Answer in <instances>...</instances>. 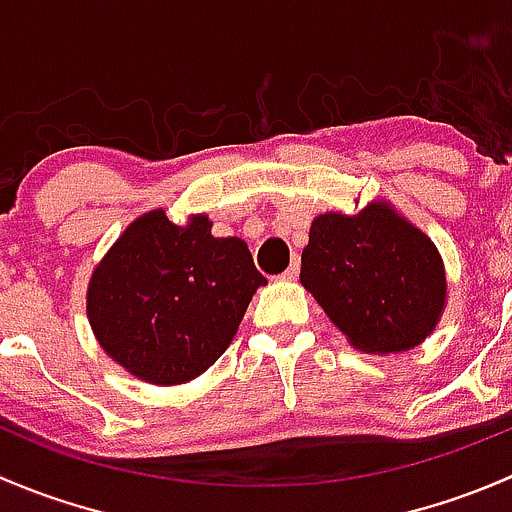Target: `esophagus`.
<instances>
[{
	"mask_svg": "<svg viewBox=\"0 0 512 512\" xmlns=\"http://www.w3.org/2000/svg\"><path fill=\"white\" fill-rule=\"evenodd\" d=\"M297 275H299V260H297V257H294V260H292V265H289L287 270L282 272V280L292 282V280H297Z\"/></svg>",
	"mask_w": 512,
	"mask_h": 512,
	"instance_id": "obj_1",
	"label": "esophagus"
}]
</instances>
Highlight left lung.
<instances>
[{
	"mask_svg": "<svg viewBox=\"0 0 512 512\" xmlns=\"http://www.w3.org/2000/svg\"><path fill=\"white\" fill-rule=\"evenodd\" d=\"M299 280L366 354L414 349L436 329L446 304L436 245L389 203L314 218Z\"/></svg>",
	"mask_w": 512,
	"mask_h": 512,
	"instance_id": "left-lung-1",
	"label": "left lung"
}]
</instances>
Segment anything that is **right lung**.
<instances>
[{"label": "right lung", "mask_w": 512, "mask_h": 512, "mask_svg": "<svg viewBox=\"0 0 512 512\" xmlns=\"http://www.w3.org/2000/svg\"><path fill=\"white\" fill-rule=\"evenodd\" d=\"M208 215L185 225L163 208L133 220L91 275L86 314L103 352L138 379L185 384L230 347L257 287L247 242L213 237Z\"/></svg>", "instance_id": "1"}]
</instances>
